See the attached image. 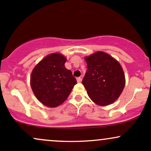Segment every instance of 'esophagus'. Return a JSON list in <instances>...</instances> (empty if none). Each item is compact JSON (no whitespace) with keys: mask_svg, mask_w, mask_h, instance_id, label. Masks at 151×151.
Masks as SVG:
<instances>
[{"mask_svg":"<svg viewBox=\"0 0 151 151\" xmlns=\"http://www.w3.org/2000/svg\"><path fill=\"white\" fill-rule=\"evenodd\" d=\"M77 82H80V81H81V77H77Z\"/></svg>","mask_w":151,"mask_h":151,"instance_id":"1","label":"esophagus"}]
</instances>
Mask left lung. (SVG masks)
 Instances as JSON below:
<instances>
[{"label": "left lung", "instance_id": "obj_1", "mask_svg": "<svg viewBox=\"0 0 151 151\" xmlns=\"http://www.w3.org/2000/svg\"><path fill=\"white\" fill-rule=\"evenodd\" d=\"M86 71L82 84L88 96L99 106L114 103L125 86V75L119 62L109 54L96 52L86 57Z\"/></svg>", "mask_w": 151, "mask_h": 151}]
</instances>
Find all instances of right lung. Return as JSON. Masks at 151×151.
<instances>
[{"mask_svg":"<svg viewBox=\"0 0 151 151\" xmlns=\"http://www.w3.org/2000/svg\"><path fill=\"white\" fill-rule=\"evenodd\" d=\"M66 60L61 54H50L35 67L31 73L32 91L38 101L46 106L62 104L77 84L72 72L66 69Z\"/></svg>","mask_w":151,"mask_h":151,"instance_id":"1","label":"right lung"}]
</instances>
